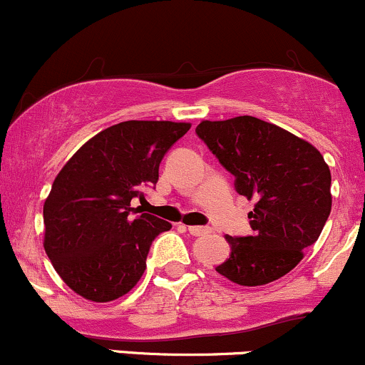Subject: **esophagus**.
<instances>
[{
  "mask_svg": "<svg viewBox=\"0 0 365 365\" xmlns=\"http://www.w3.org/2000/svg\"><path fill=\"white\" fill-rule=\"evenodd\" d=\"M189 232L192 235H206V234H211V228L210 227L192 225V227H189Z\"/></svg>",
  "mask_w": 365,
  "mask_h": 365,
  "instance_id": "esophagus-1",
  "label": "esophagus"
}]
</instances>
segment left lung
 Returning a JSON list of instances; mask_svg holds the SVG:
<instances>
[{"mask_svg": "<svg viewBox=\"0 0 365 365\" xmlns=\"http://www.w3.org/2000/svg\"><path fill=\"white\" fill-rule=\"evenodd\" d=\"M195 133L235 176V190L256 201L247 215L253 235H225L230 256L216 272L241 286L274 282L302 262L326 225L329 166L307 140L253 115L202 121Z\"/></svg>", "mask_w": 365, "mask_h": 365, "instance_id": "left-lung-1", "label": "left lung"}]
</instances>
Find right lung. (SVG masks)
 I'll return each mask as SVG.
<instances>
[{"mask_svg": "<svg viewBox=\"0 0 365 365\" xmlns=\"http://www.w3.org/2000/svg\"><path fill=\"white\" fill-rule=\"evenodd\" d=\"M189 123L124 121L90 138L60 170L43 206L45 251L90 302L121 298L145 270L150 244L171 223L130 206L155 185L159 164Z\"/></svg>", "mask_w": 365, "mask_h": 365, "instance_id": "obj_1", "label": "right lung"}]
</instances>
